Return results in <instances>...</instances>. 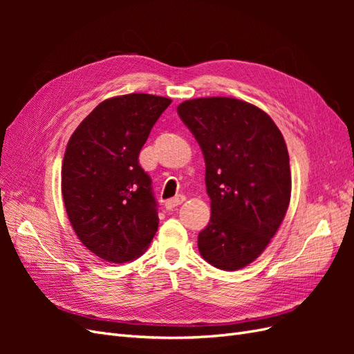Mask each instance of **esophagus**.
<instances>
[{"mask_svg": "<svg viewBox=\"0 0 354 354\" xmlns=\"http://www.w3.org/2000/svg\"><path fill=\"white\" fill-rule=\"evenodd\" d=\"M186 201V196L185 195H177L174 198H171L168 201H165V208L167 209H171V208H176L178 205H181Z\"/></svg>", "mask_w": 354, "mask_h": 354, "instance_id": "34e87169", "label": "esophagus"}]
</instances>
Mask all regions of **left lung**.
Returning <instances> with one entry per match:
<instances>
[{
	"instance_id": "8db88e82",
	"label": "left lung",
	"mask_w": 354,
	"mask_h": 354,
	"mask_svg": "<svg viewBox=\"0 0 354 354\" xmlns=\"http://www.w3.org/2000/svg\"><path fill=\"white\" fill-rule=\"evenodd\" d=\"M177 113L205 159L211 218L199 252L217 269H242L269 245L291 199L283 136L264 111L232 97L186 100Z\"/></svg>"
}]
</instances>
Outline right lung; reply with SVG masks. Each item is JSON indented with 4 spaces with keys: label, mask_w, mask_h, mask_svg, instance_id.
<instances>
[{
    "label": "right lung",
    "mask_w": 354,
    "mask_h": 354,
    "mask_svg": "<svg viewBox=\"0 0 354 354\" xmlns=\"http://www.w3.org/2000/svg\"><path fill=\"white\" fill-rule=\"evenodd\" d=\"M169 103L145 93L108 99L68 142L62 195L69 221L85 248L109 263L140 257L158 230L152 180L138 153Z\"/></svg>",
    "instance_id": "1"
}]
</instances>
